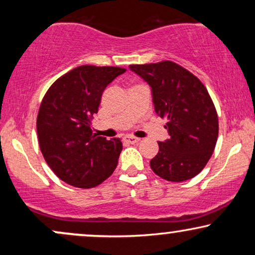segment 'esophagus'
<instances>
[{
	"mask_svg": "<svg viewBox=\"0 0 255 255\" xmlns=\"http://www.w3.org/2000/svg\"><path fill=\"white\" fill-rule=\"evenodd\" d=\"M124 140L126 142H128V144H137V142L140 141L139 137L135 136H125Z\"/></svg>",
	"mask_w": 255,
	"mask_h": 255,
	"instance_id": "34e87169",
	"label": "esophagus"
}]
</instances>
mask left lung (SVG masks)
<instances>
[{
  "label": "left lung",
  "instance_id": "obj_1",
  "mask_svg": "<svg viewBox=\"0 0 255 255\" xmlns=\"http://www.w3.org/2000/svg\"><path fill=\"white\" fill-rule=\"evenodd\" d=\"M129 68L151 86L154 111L166 119L164 127L170 135L158 142L151 169L170 182L197 176L211 158L218 137L217 111L206 87L172 61L130 64Z\"/></svg>",
  "mask_w": 255,
  "mask_h": 255
}]
</instances>
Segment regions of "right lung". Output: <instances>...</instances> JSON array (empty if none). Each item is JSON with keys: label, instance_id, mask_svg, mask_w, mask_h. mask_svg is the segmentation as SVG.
Listing matches in <instances>:
<instances>
[{"label": "right lung", "instance_id": "1", "mask_svg": "<svg viewBox=\"0 0 255 255\" xmlns=\"http://www.w3.org/2000/svg\"><path fill=\"white\" fill-rule=\"evenodd\" d=\"M121 67L80 66L46 91L37 116L40 151L55 175L78 188H93L113 174L122 142L91 129L105 87L125 73Z\"/></svg>", "mask_w": 255, "mask_h": 255}]
</instances>
